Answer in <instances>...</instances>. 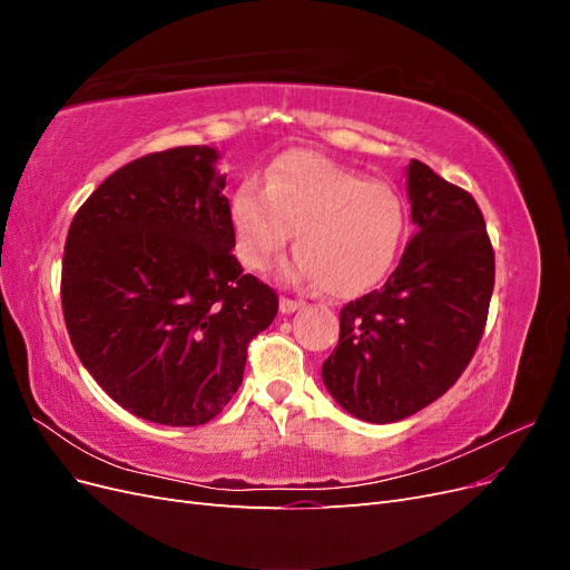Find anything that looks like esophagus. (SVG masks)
Instances as JSON below:
<instances>
[{
	"instance_id": "esophagus-1",
	"label": "esophagus",
	"mask_w": 570,
	"mask_h": 570,
	"mask_svg": "<svg viewBox=\"0 0 570 570\" xmlns=\"http://www.w3.org/2000/svg\"><path fill=\"white\" fill-rule=\"evenodd\" d=\"M299 306H302V302H297V299L281 297V312H283V314H295Z\"/></svg>"
}]
</instances>
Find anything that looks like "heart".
I'll list each match as a JSON object with an SVG mask.
<instances>
[{
	"instance_id": "1",
	"label": "heart",
	"mask_w": 570,
	"mask_h": 570,
	"mask_svg": "<svg viewBox=\"0 0 570 570\" xmlns=\"http://www.w3.org/2000/svg\"><path fill=\"white\" fill-rule=\"evenodd\" d=\"M237 254L264 271L297 230V281L321 283L327 295L352 297L381 283L404 235L402 197L314 151H287L266 185L245 180L233 197Z\"/></svg>"
}]
</instances>
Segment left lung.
<instances>
[{"label":"left lung","mask_w":570,"mask_h":570,"mask_svg":"<svg viewBox=\"0 0 570 570\" xmlns=\"http://www.w3.org/2000/svg\"><path fill=\"white\" fill-rule=\"evenodd\" d=\"M413 233L387 283L342 306L323 383L352 416L394 423L433 404L488 323L494 252L475 199L433 168H406Z\"/></svg>","instance_id":"obj_1"}]
</instances>
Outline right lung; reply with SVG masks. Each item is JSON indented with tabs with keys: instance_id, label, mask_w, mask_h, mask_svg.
<instances>
[{
	"instance_id": "add662e5",
	"label": "right lung",
	"mask_w": 570,
	"mask_h": 570,
	"mask_svg": "<svg viewBox=\"0 0 570 570\" xmlns=\"http://www.w3.org/2000/svg\"><path fill=\"white\" fill-rule=\"evenodd\" d=\"M214 147L118 168L68 228L61 306L73 350L116 404L161 425H204L243 385L247 344L278 295L233 256Z\"/></svg>"
}]
</instances>
